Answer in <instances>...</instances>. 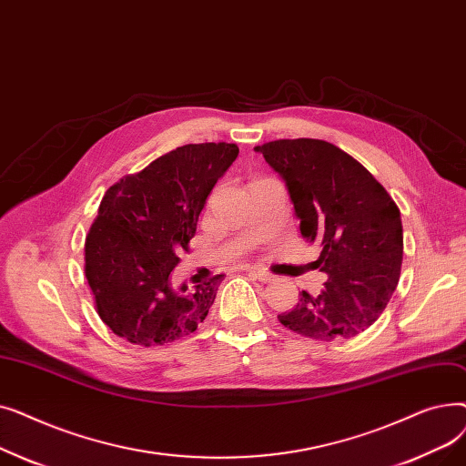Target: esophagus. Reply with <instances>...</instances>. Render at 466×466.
I'll use <instances>...</instances> for the list:
<instances>
[{
  "instance_id": "34e87169",
  "label": "esophagus",
  "mask_w": 466,
  "mask_h": 466,
  "mask_svg": "<svg viewBox=\"0 0 466 466\" xmlns=\"http://www.w3.org/2000/svg\"><path fill=\"white\" fill-rule=\"evenodd\" d=\"M248 272L251 274V276H255L258 281H262V283H270V281H274V276L270 274V272H266V270H262V268H257V266H249L248 268Z\"/></svg>"
}]
</instances>
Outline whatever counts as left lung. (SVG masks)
<instances>
[{"instance_id": "left-lung-1", "label": "left lung", "mask_w": 466, "mask_h": 466, "mask_svg": "<svg viewBox=\"0 0 466 466\" xmlns=\"http://www.w3.org/2000/svg\"><path fill=\"white\" fill-rule=\"evenodd\" d=\"M285 179L300 232L321 249L313 264L325 290H302L278 315L289 330L319 341L351 339L372 327L400 279V209L376 177L339 147L311 137L255 147Z\"/></svg>"}]
</instances>
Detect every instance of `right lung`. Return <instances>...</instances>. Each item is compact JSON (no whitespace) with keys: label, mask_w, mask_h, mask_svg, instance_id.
Here are the masks:
<instances>
[{"label":"right lung","mask_w":466,"mask_h":466,"mask_svg":"<svg viewBox=\"0 0 466 466\" xmlns=\"http://www.w3.org/2000/svg\"><path fill=\"white\" fill-rule=\"evenodd\" d=\"M238 153L236 143H188L107 188L85 239V276L116 336L164 346L204 323L223 278L188 289L174 287L169 274Z\"/></svg>","instance_id":"1"}]
</instances>
